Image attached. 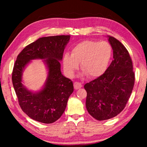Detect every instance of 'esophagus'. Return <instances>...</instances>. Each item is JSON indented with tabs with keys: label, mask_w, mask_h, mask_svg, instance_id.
Wrapping results in <instances>:
<instances>
[{
	"label": "esophagus",
	"mask_w": 147,
	"mask_h": 147,
	"mask_svg": "<svg viewBox=\"0 0 147 147\" xmlns=\"http://www.w3.org/2000/svg\"><path fill=\"white\" fill-rule=\"evenodd\" d=\"M82 86V84H81L79 82H74V88H75L76 90H78V89L80 88Z\"/></svg>",
	"instance_id": "obj_1"
}]
</instances>
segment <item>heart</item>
I'll return each instance as SVG.
<instances>
[{
  "label": "heart",
  "instance_id": "1",
  "mask_svg": "<svg viewBox=\"0 0 147 147\" xmlns=\"http://www.w3.org/2000/svg\"><path fill=\"white\" fill-rule=\"evenodd\" d=\"M112 55V47L108 42L84 40L72 48L71 55H64V69L67 75L73 76L81 64V69L87 76L95 78L107 70Z\"/></svg>",
  "mask_w": 147,
  "mask_h": 147
}]
</instances>
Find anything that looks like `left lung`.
Instances as JSON below:
<instances>
[{
    "mask_svg": "<svg viewBox=\"0 0 147 147\" xmlns=\"http://www.w3.org/2000/svg\"><path fill=\"white\" fill-rule=\"evenodd\" d=\"M113 49L111 64L102 76L86 83V107L98 121L116 116L125 108L135 85L133 62L127 50L118 40L109 36Z\"/></svg>",
    "mask_w": 147,
    "mask_h": 147,
    "instance_id": "8db88e82",
    "label": "left lung"
}]
</instances>
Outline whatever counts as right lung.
Instances as JSON below:
<instances>
[{"label":"right lung","instance_id":"1","mask_svg":"<svg viewBox=\"0 0 147 147\" xmlns=\"http://www.w3.org/2000/svg\"><path fill=\"white\" fill-rule=\"evenodd\" d=\"M70 35H58L40 38L25 47L18 54L12 73V82L22 111L33 120L51 124L61 117L69 96L73 92V84L61 72L60 61ZM45 59L49 69L46 86L42 91L33 94L21 83L22 72L30 60Z\"/></svg>","mask_w":147,"mask_h":147}]
</instances>
